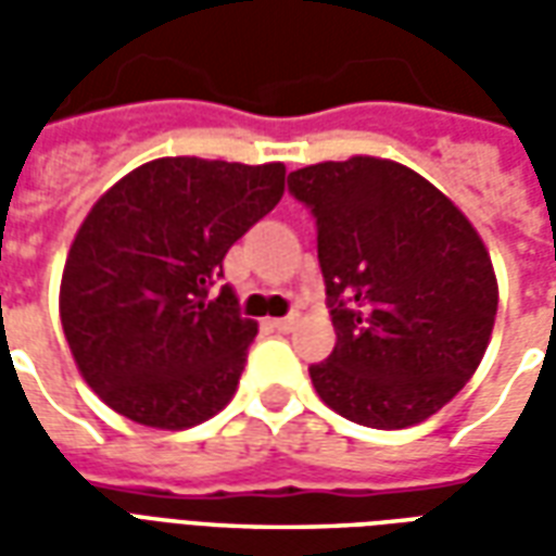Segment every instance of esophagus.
I'll return each mask as SVG.
<instances>
[{"label": "esophagus", "instance_id": "esophagus-1", "mask_svg": "<svg viewBox=\"0 0 556 556\" xmlns=\"http://www.w3.org/2000/svg\"><path fill=\"white\" fill-rule=\"evenodd\" d=\"M270 327H274V330H279V333H289L291 327H294V315H289V318H274V321H270Z\"/></svg>", "mask_w": 556, "mask_h": 556}]
</instances>
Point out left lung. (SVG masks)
<instances>
[{"label":"left lung","instance_id":"left-lung-1","mask_svg":"<svg viewBox=\"0 0 556 556\" xmlns=\"http://www.w3.org/2000/svg\"><path fill=\"white\" fill-rule=\"evenodd\" d=\"M313 211L337 345L309 366L315 393L369 429H408L477 372L497 279L470 219L402 163L327 160L291 172Z\"/></svg>","mask_w":556,"mask_h":556}]
</instances>
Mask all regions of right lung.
Listing matches in <instances>:
<instances>
[{
	"instance_id": "obj_1",
	"label": "right lung",
	"mask_w": 556,
	"mask_h": 556,
	"mask_svg": "<svg viewBox=\"0 0 556 556\" xmlns=\"http://www.w3.org/2000/svg\"><path fill=\"white\" fill-rule=\"evenodd\" d=\"M286 190L282 163L160 157L94 202L67 253L59 315L79 375L151 429H190L235 396L258 333L223 258Z\"/></svg>"
}]
</instances>
